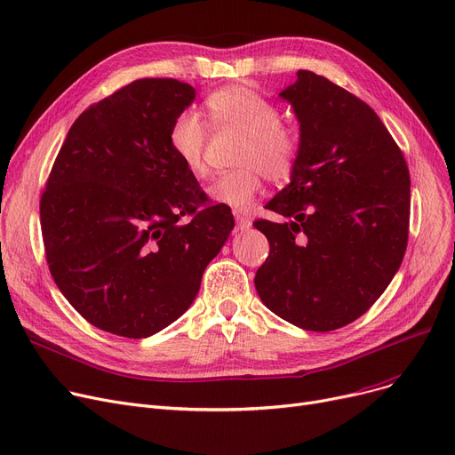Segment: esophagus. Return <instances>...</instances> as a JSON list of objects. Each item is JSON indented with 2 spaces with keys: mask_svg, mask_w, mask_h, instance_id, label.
<instances>
[{
  "mask_svg": "<svg viewBox=\"0 0 455 455\" xmlns=\"http://www.w3.org/2000/svg\"><path fill=\"white\" fill-rule=\"evenodd\" d=\"M234 218H235L237 230H247V228H251L252 221H251V218H247V215H243V213H235Z\"/></svg>",
  "mask_w": 455,
  "mask_h": 455,
  "instance_id": "esophagus-1",
  "label": "esophagus"
}]
</instances>
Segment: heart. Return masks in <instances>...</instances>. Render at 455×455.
Instances as JSON below:
<instances>
[{
    "mask_svg": "<svg viewBox=\"0 0 455 455\" xmlns=\"http://www.w3.org/2000/svg\"><path fill=\"white\" fill-rule=\"evenodd\" d=\"M213 125L232 127L245 134V143L237 155L242 167L220 175L208 196L232 210H247L264 184V175L271 180L290 177L299 153L297 132L280 124L278 108L247 86L232 84L213 92L204 103ZM170 149L197 179L208 173L204 160L206 129L196 110H182L167 134Z\"/></svg>",
    "mask_w": 455,
    "mask_h": 455,
    "instance_id": "heart-1",
    "label": "heart"
}]
</instances>
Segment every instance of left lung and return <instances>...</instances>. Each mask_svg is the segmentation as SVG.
I'll return each instance as SVG.
<instances>
[{
    "label": "left lung",
    "mask_w": 455,
    "mask_h": 455,
    "mask_svg": "<svg viewBox=\"0 0 455 455\" xmlns=\"http://www.w3.org/2000/svg\"><path fill=\"white\" fill-rule=\"evenodd\" d=\"M278 98L299 122L290 184L266 204L288 223L254 227L269 240L256 291L302 330L341 328L379 299L408 245L410 170L378 114L314 71Z\"/></svg>",
    "instance_id": "8db88e82"
}]
</instances>
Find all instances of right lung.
<instances>
[{
  "mask_svg": "<svg viewBox=\"0 0 455 455\" xmlns=\"http://www.w3.org/2000/svg\"><path fill=\"white\" fill-rule=\"evenodd\" d=\"M196 100L177 79H138L84 110L40 201L52 276L93 326L149 338L196 300L234 228L170 149L173 119Z\"/></svg>",
  "mask_w": 455,
  "mask_h": 455,
  "instance_id": "1",
  "label": "right lung"
}]
</instances>
